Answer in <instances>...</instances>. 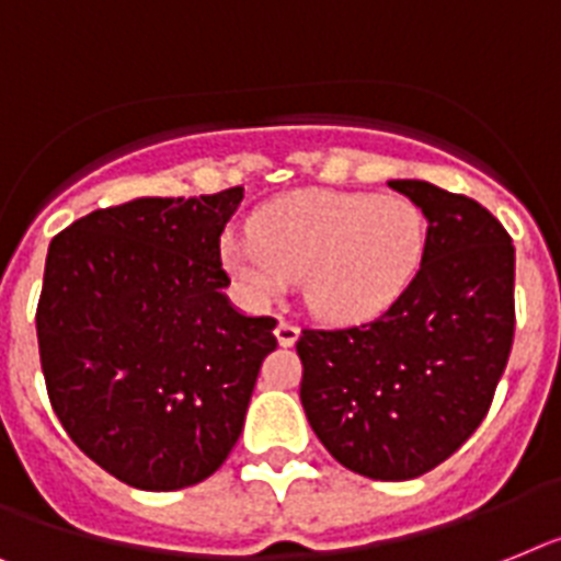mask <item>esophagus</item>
I'll use <instances>...</instances> for the list:
<instances>
[{
	"label": "esophagus",
	"instance_id": "esophagus-1",
	"mask_svg": "<svg viewBox=\"0 0 561 561\" xmlns=\"http://www.w3.org/2000/svg\"><path fill=\"white\" fill-rule=\"evenodd\" d=\"M276 339H279L282 347H290L299 339V324L290 322V319H279L276 322Z\"/></svg>",
	"mask_w": 561,
	"mask_h": 561
}]
</instances>
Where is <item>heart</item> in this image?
I'll return each mask as SVG.
<instances>
[{
  "mask_svg": "<svg viewBox=\"0 0 561 561\" xmlns=\"http://www.w3.org/2000/svg\"><path fill=\"white\" fill-rule=\"evenodd\" d=\"M425 248L427 222L413 202L317 191L262 210L251 242L225 244V262L262 302L305 279V299L319 317L362 322L411 288Z\"/></svg>",
  "mask_w": 561,
  "mask_h": 561,
  "instance_id": "heart-1",
  "label": "heart"
}]
</instances>
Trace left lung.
Returning <instances> with one entry per match:
<instances>
[{"instance_id":"1","label":"left lung","mask_w":561,"mask_h":561,"mask_svg":"<svg viewBox=\"0 0 561 561\" xmlns=\"http://www.w3.org/2000/svg\"><path fill=\"white\" fill-rule=\"evenodd\" d=\"M427 248L411 288L374 322L305 328V416L328 454L382 482L416 479L482 425L513 345V244L496 216L419 179Z\"/></svg>"}]
</instances>
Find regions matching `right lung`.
<instances>
[{
  "label": "right lung",
  "instance_id": "right-lung-1",
  "mask_svg": "<svg viewBox=\"0 0 561 561\" xmlns=\"http://www.w3.org/2000/svg\"><path fill=\"white\" fill-rule=\"evenodd\" d=\"M242 187L125 202L56 233L36 339L48 399L84 456L139 491L208 479L237 445L276 319L222 288Z\"/></svg>",
  "mask_w": 561,
  "mask_h": 561
}]
</instances>
